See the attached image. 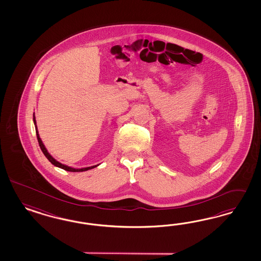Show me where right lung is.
I'll use <instances>...</instances> for the list:
<instances>
[{"label":"right lung","instance_id":"1","mask_svg":"<svg viewBox=\"0 0 261 261\" xmlns=\"http://www.w3.org/2000/svg\"><path fill=\"white\" fill-rule=\"evenodd\" d=\"M33 122H34V125H35L36 136H37V140H38V142H39L40 148H41L42 152L44 153V155L46 156V158H47V160H48V161L54 165V166H57V167H60V168H62L64 170H67V171H71V172H82V171H87L89 169L95 168V167L98 166V165H96V166H89V167H83V168H73V167H71V166H65L63 164L59 163L58 161H56V159L54 158V157H53V156L47 152V148L45 147V145H44V143L42 142V140L40 139V136L39 134H38V130H37V126H36V120H35L34 114H33Z\"/></svg>","mask_w":261,"mask_h":261}]
</instances>
